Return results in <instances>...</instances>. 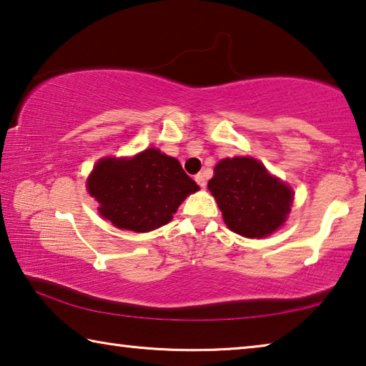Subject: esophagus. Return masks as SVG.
I'll use <instances>...</instances> for the list:
<instances>
[{"label": "esophagus", "mask_w": 366, "mask_h": 366, "mask_svg": "<svg viewBox=\"0 0 366 366\" xmlns=\"http://www.w3.org/2000/svg\"><path fill=\"white\" fill-rule=\"evenodd\" d=\"M195 181H197V184L200 185L202 189H205L207 187V176L203 174V172H198V174L195 176Z\"/></svg>", "instance_id": "1"}]
</instances>
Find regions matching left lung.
<instances>
[{"instance_id": "left-lung-1", "label": "left lung", "mask_w": 366, "mask_h": 366, "mask_svg": "<svg viewBox=\"0 0 366 366\" xmlns=\"http://www.w3.org/2000/svg\"><path fill=\"white\" fill-rule=\"evenodd\" d=\"M208 189L216 198L226 226L235 234L262 239L287 219L294 190L250 157L221 159Z\"/></svg>"}]
</instances>
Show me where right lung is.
Masks as SVG:
<instances>
[{"label": "right lung", "instance_id": "1", "mask_svg": "<svg viewBox=\"0 0 366 366\" xmlns=\"http://www.w3.org/2000/svg\"><path fill=\"white\" fill-rule=\"evenodd\" d=\"M198 189L176 158L157 148L132 158H102L86 179V190L103 218L134 232L168 224L179 205Z\"/></svg>", "mask_w": 366, "mask_h": 366}]
</instances>
